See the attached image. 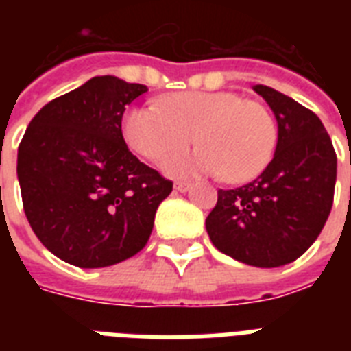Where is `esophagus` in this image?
Returning <instances> with one entry per match:
<instances>
[{
	"mask_svg": "<svg viewBox=\"0 0 351 351\" xmlns=\"http://www.w3.org/2000/svg\"><path fill=\"white\" fill-rule=\"evenodd\" d=\"M189 187H191V184H189V182H175V189L176 191H180V193H186L187 189H189Z\"/></svg>",
	"mask_w": 351,
	"mask_h": 351,
	"instance_id": "34e87169",
	"label": "esophagus"
}]
</instances>
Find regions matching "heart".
<instances>
[{
  "instance_id": "1",
  "label": "heart",
  "mask_w": 351,
  "mask_h": 351,
  "mask_svg": "<svg viewBox=\"0 0 351 351\" xmlns=\"http://www.w3.org/2000/svg\"><path fill=\"white\" fill-rule=\"evenodd\" d=\"M129 147L151 162H162L197 138L203 147L167 160L173 176L219 175L244 182L261 173L277 145V123L264 104L230 90H184L156 106H136L121 118Z\"/></svg>"
}]
</instances>
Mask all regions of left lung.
<instances>
[{
    "mask_svg": "<svg viewBox=\"0 0 351 351\" xmlns=\"http://www.w3.org/2000/svg\"><path fill=\"white\" fill-rule=\"evenodd\" d=\"M253 89L277 118V149L258 178L219 189L206 230L215 247L234 261L278 267L297 261L326 224L337 154L315 112L266 85Z\"/></svg>",
    "mask_w": 351,
    "mask_h": 351,
    "instance_id": "obj_1",
    "label": "left lung"
}]
</instances>
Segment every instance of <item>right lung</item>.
Here are the masks:
<instances>
[{"instance_id":"right-lung-1","label":"right lung","mask_w":351,"mask_h":351,"mask_svg":"<svg viewBox=\"0 0 351 351\" xmlns=\"http://www.w3.org/2000/svg\"><path fill=\"white\" fill-rule=\"evenodd\" d=\"M142 84L96 76L30 120L18 147V180L30 228L78 267H106L147 244L173 182L129 151L121 117Z\"/></svg>"}]
</instances>
